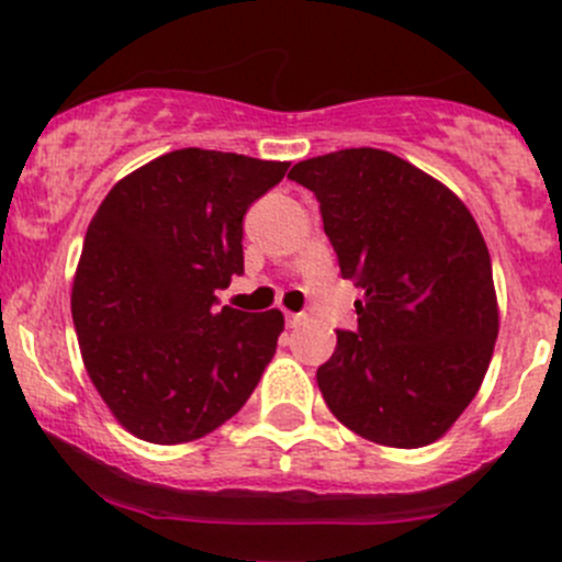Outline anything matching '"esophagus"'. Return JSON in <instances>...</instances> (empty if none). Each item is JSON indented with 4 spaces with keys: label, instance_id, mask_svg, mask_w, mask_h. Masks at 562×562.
Masks as SVG:
<instances>
[{
    "label": "esophagus",
    "instance_id": "obj_1",
    "mask_svg": "<svg viewBox=\"0 0 562 562\" xmlns=\"http://www.w3.org/2000/svg\"><path fill=\"white\" fill-rule=\"evenodd\" d=\"M301 321H304V315H296V312H285V323H288V328H296Z\"/></svg>",
    "mask_w": 562,
    "mask_h": 562
}]
</instances>
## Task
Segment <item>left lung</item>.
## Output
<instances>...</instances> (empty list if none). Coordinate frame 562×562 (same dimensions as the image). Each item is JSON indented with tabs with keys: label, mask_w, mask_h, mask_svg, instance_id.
<instances>
[{
	"label": "left lung",
	"mask_w": 562,
	"mask_h": 562,
	"mask_svg": "<svg viewBox=\"0 0 562 562\" xmlns=\"http://www.w3.org/2000/svg\"><path fill=\"white\" fill-rule=\"evenodd\" d=\"M345 280L363 288L358 330H336L317 385L341 425L374 445L441 439L480 390L498 339L493 263L469 206L376 147L299 161Z\"/></svg>",
	"instance_id": "left-lung-1"
}]
</instances>
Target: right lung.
Returning <instances> with one entry per match:
<instances>
[{"label": "right lung", "mask_w": 562, "mask_h": 562, "mask_svg": "<svg viewBox=\"0 0 562 562\" xmlns=\"http://www.w3.org/2000/svg\"><path fill=\"white\" fill-rule=\"evenodd\" d=\"M291 164L182 147L112 186L82 241L72 317L93 387L150 445L232 420L274 358L280 310H217L245 271L241 217Z\"/></svg>", "instance_id": "add662e5"}]
</instances>
